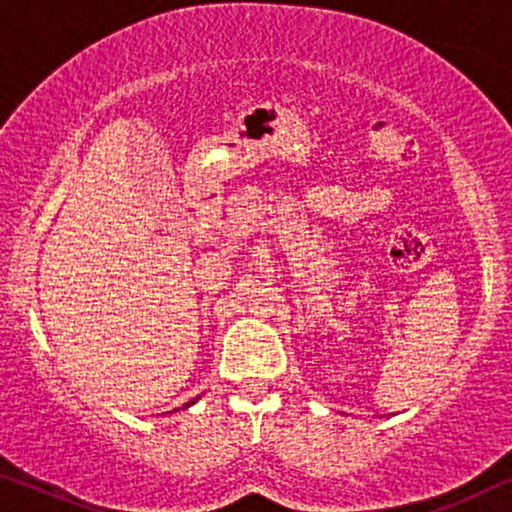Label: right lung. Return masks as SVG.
<instances>
[{
	"label": "right lung",
	"mask_w": 512,
	"mask_h": 512,
	"mask_svg": "<svg viewBox=\"0 0 512 512\" xmlns=\"http://www.w3.org/2000/svg\"><path fill=\"white\" fill-rule=\"evenodd\" d=\"M189 405H194V400H192V403H187V405H185V407H189Z\"/></svg>",
	"instance_id": "1"
}]
</instances>
